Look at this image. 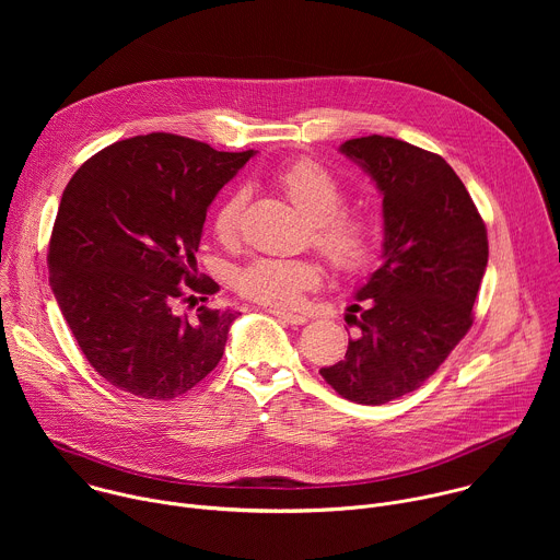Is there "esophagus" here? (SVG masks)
Returning a JSON list of instances; mask_svg holds the SVG:
<instances>
[{
  "label": "esophagus",
  "mask_w": 560,
  "mask_h": 560,
  "mask_svg": "<svg viewBox=\"0 0 560 560\" xmlns=\"http://www.w3.org/2000/svg\"><path fill=\"white\" fill-rule=\"evenodd\" d=\"M270 314H275L277 318H281L283 324H290V326L307 324V318L303 314H294V312H285V310H270Z\"/></svg>",
  "instance_id": "obj_1"
}]
</instances>
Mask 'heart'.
Instances as JSON below:
<instances>
[{"instance_id": "heart-1", "label": "heart", "mask_w": 560, "mask_h": 560, "mask_svg": "<svg viewBox=\"0 0 560 560\" xmlns=\"http://www.w3.org/2000/svg\"><path fill=\"white\" fill-rule=\"evenodd\" d=\"M277 184L283 188L292 206L310 221L312 246L322 253L339 272H357L365 268L376 248L374 223L354 212H341L346 192L341 184L312 159L281 168ZM246 206L244 190H230L212 214V232L221 244L236 236L238 219ZM322 270L307 259H272L259 257L234 275L236 290L266 305L292 307L303 290L316 285Z\"/></svg>"}]
</instances>
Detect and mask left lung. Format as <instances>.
Masks as SVG:
<instances>
[{"instance_id": "8db88e82", "label": "left lung", "mask_w": 560, "mask_h": 560, "mask_svg": "<svg viewBox=\"0 0 560 560\" xmlns=\"http://www.w3.org/2000/svg\"><path fill=\"white\" fill-rule=\"evenodd\" d=\"M383 195V264L357 290L346 359L322 368L343 398L383 406L421 387L471 328L488 230L443 156L394 137L339 148Z\"/></svg>"}]
</instances>
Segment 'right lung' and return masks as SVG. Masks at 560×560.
Wrapping results in <instances>:
<instances>
[{
	"instance_id": "add662e5",
	"label": "right lung",
	"mask_w": 560,
	"mask_h": 560,
	"mask_svg": "<svg viewBox=\"0 0 560 560\" xmlns=\"http://www.w3.org/2000/svg\"><path fill=\"white\" fill-rule=\"evenodd\" d=\"M255 150L150 132L117 141L68 182L48 246L52 294L89 363L110 385L168 401L221 361L238 312L206 301L197 275L206 212Z\"/></svg>"
}]
</instances>
